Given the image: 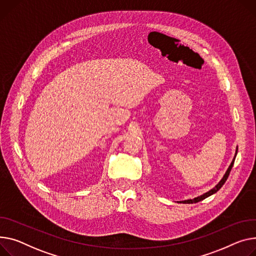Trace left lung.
I'll return each mask as SVG.
<instances>
[{"label":"left lung","mask_w":256,"mask_h":256,"mask_svg":"<svg viewBox=\"0 0 256 256\" xmlns=\"http://www.w3.org/2000/svg\"><path fill=\"white\" fill-rule=\"evenodd\" d=\"M236 152H238V148L236 149V153H234V160H232V162H230L228 168L226 170V174L224 175L222 179H221V180L218 182V184L214 187V188L210 190L208 192L204 194H202V196H198V198H192V200H181V202H183V204H194V202H200V200H205L206 198H208V196L214 194L215 192H217L221 188V187H222V185L226 183V179L228 178V175H230V170H232V166H234V158H236Z\"/></svg>","instance_id":"1"}]
</instances>
